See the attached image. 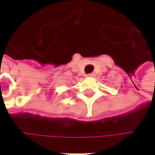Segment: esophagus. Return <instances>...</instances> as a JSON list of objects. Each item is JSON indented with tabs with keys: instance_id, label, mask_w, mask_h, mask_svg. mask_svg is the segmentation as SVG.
<instances>
[{
	"instance_id": "1",
	"label": "esophagus",
	"mask_w": 155,
	"mask_h": 155,
	"mask_svg": "<svg viewBox=\"0 0 155 155\" xmlns=\"http://www.w3.org/2000/svg\"><path fill=\"white\" fill-rule=\"evenodd\" d=\"M88 76L89 77H92V76H94V74H88Z\"/></svg>"
}]
</instances>
